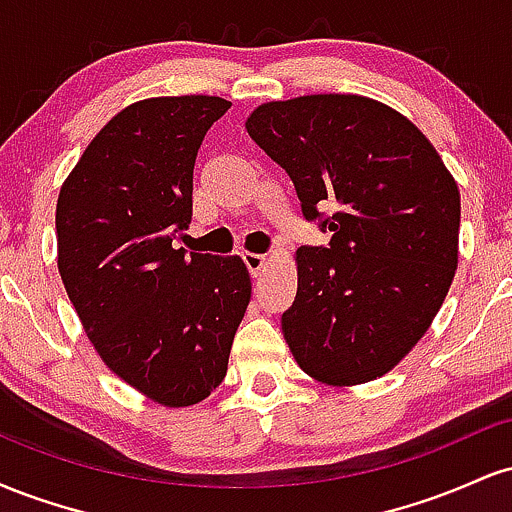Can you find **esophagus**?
<instances>
[{"label":"esophagus","instance_id":"1","mask_svg":"<svg viewBox=\"0 0 512 512\" xmlns=\"http://www.w3.org/2000/svg\"><path fill=\"white\" fill-rule=\"evenodd\" d=\"M243 262H245V267H248V272L252 276H260L264 272V267L269 264L267 255H257V252H245Z\"/></svg>","mask_w":512,"mask_h":512}]
</instances>
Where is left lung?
<instances>
[{
  "label": "left lung",
  "instance_id": "1",
  "mask_svg": "<svg viewBox=\"0 0 512 512\" xmlns=\"http://www.w3.org/2000/svg\"><path fill=\"white\" fill-rule=\"evenodd\" d=\"M289 173L305 221L332 233L301 245L296 301L281 330L327 385L380 378L409 354L457 269L460 192L407 117L361 96L264 103L245 122Z\"/></svg>",
  "mask_w": 512,
  "mask_h": 512
}]
</instances>
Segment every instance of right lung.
<instances>
[{
	"mask_svg": "<svg viewBox=\"0 0 512 512\" xmlns=\"http://www.w3.org/2000/svg\"><path fill=\"white\" fill-rule=\"evenodd\" d=\"M231 103L149 98L96 134L57 199V264L105 366L166 407H190L226 378L250 303L238 255L175 248L192 221L204 134Z\"/></svg>",
	"mask_w": 512,
	"mask_h": 512,
	"instance_id": "obj_1",
	"label": "right lung"
}]
</instances>
